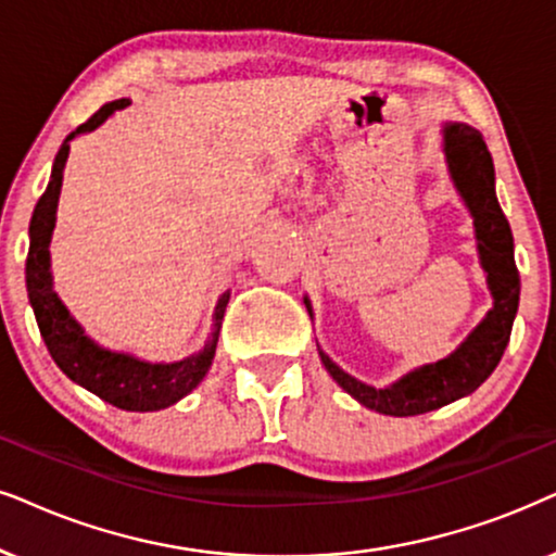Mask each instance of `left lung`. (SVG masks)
Here are the masks:
<instances>
[{"instance_id":"obj_1","label":"left lung","mask_w":556,"mask_h":556,"mask_svg":"<svg viewBox=\"0 0 556 556\" xmlns=\"http://www.w3.org/2000/svg\"><path fill=\"white\" fill-rule=\"evenodd\" d=\"M444 153L454 186L463 193L475 216L480 261L482 268L488 270L495 306L454 355L414 370L391 388L359 383L319 350L324 367L352 399L388 416L427 414V410L442 408L480 388L488 375L498 367L518 312L521 278H518L514 261V235H510L506 214L495 199V170L485 140L475 127L450 125L444 129Z\"/></svg>"}]
</instances>
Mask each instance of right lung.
Segmentation results:
<instances>
[{"label":"right lung","mask_w":556,"mask_h":556,"mask_svg":"<svg viewBox=\"0 0 556 556\" xmlns=\"http://www.w3.org/2000/svg\"><path fill=\"white\" fill-rule=\"evenodd\" d=\"M129 99H117V102L104 104L102 110L93 112L84 125L76 127L58 150L53 173H50L48 189L42 193L38 204H35L33 219H30V250H27L25 263V280H27V295L38 319L40 334L46 340V348L55 365L68 375L86 391H91L99 399L112 403V406L125 410H157L165 406H173L181 401L186 393L201 383L208 365L214 359L216 340H219V327L225 319V308L229 301V291L222 293L219 304H216L214 314V331L204 344L199 355H191L173 365H150L140 363V359L122 355V352H110L97 348L84 329L74 321V316L66 312L61 299L53 293V278H50V232L55 225V206L58 193H61L63 181V165L68 157V140L78 132H91L102 122L110 117L114 110L127 106Z\"/></svg>","instance_id":"1"}]
</instances>
